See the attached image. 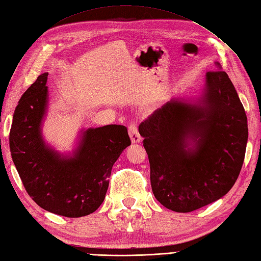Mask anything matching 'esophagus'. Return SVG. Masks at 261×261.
<instances>
[{"label":"esophagus","instance_id":"obj_1","mask_svg":"<svg viewBox=\"0 0 261 261\" xmlns=\"http://www.w3.org/2000/svg\"><path fill=\"white\" fill-rule=\"evenodd\" d=\"M129 135L131 138V141L134 143H139L141 141V137L136 122H131L129 124Z\"/></svg>","mask_w":261,"mask_h":261}]
</instances>
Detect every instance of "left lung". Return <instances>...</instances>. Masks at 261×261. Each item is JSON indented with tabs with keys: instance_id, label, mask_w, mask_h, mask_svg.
Segmentation results:
<instances>
[{
	"instance_id": "1",
	"label": "left lung",
	"mask_w": 261,
	"mask_h": 261,
	"mask_svg": "<svg viewBox=\"0 0 261 261\" xmlns=\"http://www.w3.org/2000/svg\"><path fill=\"white\" fill-rule=\"evenodd\" d=\"M154 197L187 213L228 193L240 174L248 141L247 115L224 70H210L202 105L170 101L139 125ZM197 143L186 151V139Z\"/></svg>"
}]
</instances>
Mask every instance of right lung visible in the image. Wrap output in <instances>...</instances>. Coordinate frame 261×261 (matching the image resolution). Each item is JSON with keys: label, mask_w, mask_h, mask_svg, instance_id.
<instances>
[{"label": "right lung", "mask_w": 261, "mask_h": 261, "mask_svg": "<svg viewBox=\"0 0 261 261\" xmlns=\"http://www.w3.org/2000/svg\"><path fill=\"white\" fill-rule=\"evenodd\" d=\"M47 77L48 73L39 75L20 98L10 130V150L22 184L39 206L66 218H81L103 203L113 165L131 140L123 125L88 129L75 156L60 158L40 135Z\"/></svg>", "instance_id": "add662e5"}]
</instances>
